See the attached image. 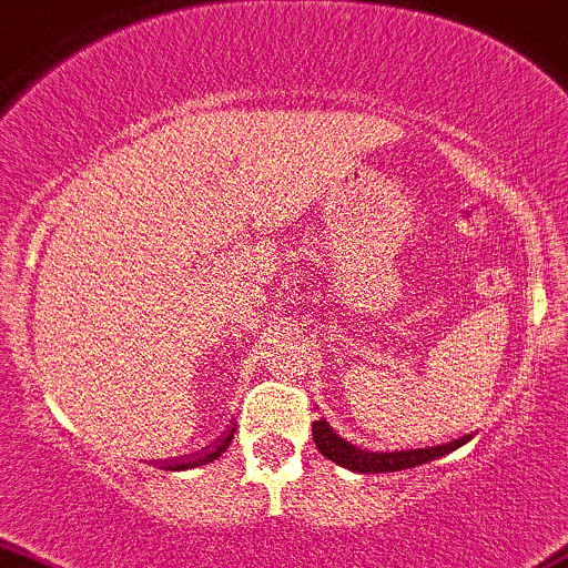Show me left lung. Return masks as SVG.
Here are the masks:
<instances>
[{"label":"left lung","mask_w":568,"mask_h":568,"mask_svg":"<svg viewBox=\"0 0 568 568\" xmlns=\"http://www.w3.org/2000/svg\"><path fill=\"white\" fill-rule=\"evenodd\" d=\"M314 443H317L320 454L329 458V462L346 466L351 471H364V475H385V471H400L412 469V466L435 462L450 450L462 448V445L469 440V435L458 437L454 443L443 445H429V448H414V450H387V454H375L369 448H358V445L348 443L346 437L335 435V429L327 425L325 419L314 422L312 425Z\"/></svg>","instance_id":"obj_1"}]
</instances>
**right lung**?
<instances>
[{
	"label": "right lung",
	"mask_w": 568,
	"mask_h": 568,
	"mask_svg": "<svg viewBox=\"0 0 568 568\" xmlns=\"http://www.w3.org/2000/svg\"><path fill=\"white\" fill-rule=\"evenodd\" d=\"M233 433H235V427H233L231 433H227L225 437H222V440L217 443V448H212V450H204V454H199V458H193V462H185V464L168 466V469H193V466H201V464H210V462H214V458H220V456L225 454V450H227V445H231V440H233Z\"/></svg>",
	"instance_id": "add662e5"
}]
</instances>
